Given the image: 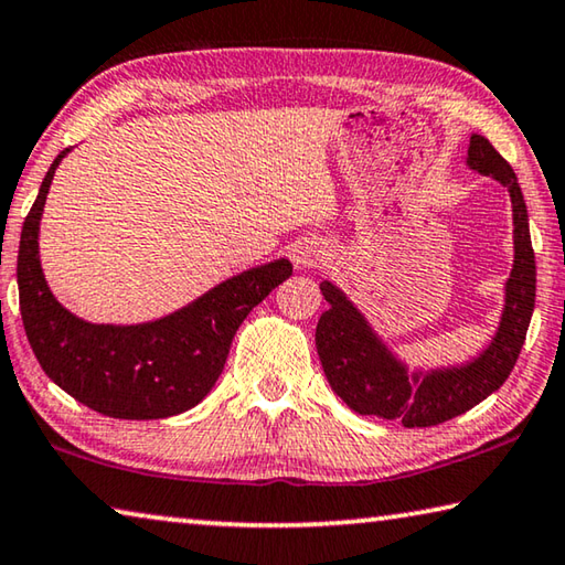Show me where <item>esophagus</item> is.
<instances>
[{"label": "esophagus", "instance_id": "esophagus-1", "mask_svg": "<svg viewBox=\"0 0 565 565\" xmlns=\"http://www.w3.org/2000/svg\"><path fill=\"white\" fill-rule=\"evenodd\" d=\"M327 256V246L319 242H299L291 248V262L296 269H313V266L323 262Z\"/></svg>", "mask_w": 565, "mask_h": 565}]
</instances>
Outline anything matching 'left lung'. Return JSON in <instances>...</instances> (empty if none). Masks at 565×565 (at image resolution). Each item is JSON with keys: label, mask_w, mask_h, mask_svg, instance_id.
I'll use <instances>...</instances> for the list:
<instances>
[{"label": "left lung", "mask_w": 565, "mask_h": 565, "mask_svg": "<svg viewBox=\"0 0 565 565\" xmlns=\"http://www.w3.org/2000/svg\"><path fill=\"white\" fill-rule=\"evenodd\" d=\"M466 167L509 189L513 212V269L503 286L499 327L483 351L451 366L408 369L371 327L363 311L337 284L321 281L329 309L317 327V351L331 388L361 416L401 420L406 428H426L466 414L481 404L515 366L535 303V256L529 212L513 169L491 141L473 134Z\"/></svg>", "instance_id": "left-lung-1"}]
</instances>
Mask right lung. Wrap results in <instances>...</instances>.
<instances>
[{"label": "right lung", "mask_w": 565, "mask_h": 565, "mask_svg": "<svg viewBox=\"0 0 565 565\" xmlns=\"http://www.w3.org/2000/svg\"><path fill=\"white\" fill-rule=\"evenodd\" d=\"M64 149L24 218L17 256L19 311L36 361L56 386L111 418H169L194 408L216 379L234 333L256 303L291 276L289 259L254 266L167 317L92 323L56 301L40 262V222Z\"/></svg>", "instance_id": "obj_1"}]
</instances>
